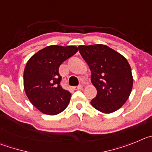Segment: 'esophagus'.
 <instances>
[{
	"instance_id": "1",
	"label": "esophagus",
	"mask_w": 152,
	"mask_h": 152,
	"mask_svg": "<svg viewBox=\"0 0 152 152\" xmlns=\"http://www.w3.org/2000/svg\"><path fill=\"white\" fill-rule=\"evenodd\" d=\"M82 88H83V86H76V87H74L75 90H79V89H82Z\"/></svg>"
}]
</instances>
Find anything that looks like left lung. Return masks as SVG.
I'll list each match as a JSON object with an SVG mask.
<instances>
[{"label": "left lung", "mask_w": 152, "mask_h": 152, "mask_svg": "<svg viewBox=\"0 0 152 152\" xmlns=\"http://www.w3.org/2000/svg\"><path fill=\"white\" fill-rule=\"evenodd\" d=\"M79 51L91 69V81L97 95L91 104L110 113L125 104L132 91L133 78L125 57L104 45H79Z\"/></svg>", "instance_id": "1"}]
</instances>
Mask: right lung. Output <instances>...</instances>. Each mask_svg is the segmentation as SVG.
<instances>
[{
    "instance_id": "obj_1",
    "label": "right lung",
    "mask_w": 152,
    "mask_h": 152,
    "mask_svg": "<svg viewBox=\"0 0 152 152\" xmlns=\"http://www.w3.org/2000/svg\"><path fill=\"white\" fill-rule=\"evenodd\" d=\"M78 51L76 46L50 45L30 57L23 73V86L30 102L42 113L56 115L66 109L71 94L61 86V64Z\"/></svg>"
}]
</instances>
